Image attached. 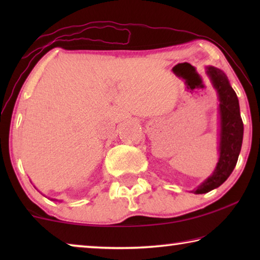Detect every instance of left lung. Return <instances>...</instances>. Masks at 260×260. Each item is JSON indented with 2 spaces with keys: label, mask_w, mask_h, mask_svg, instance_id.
I'll list each match as a JSON object with an SVG mask.
<instances>
[{
  "label": "left lung",
  "mask_w": 260,
  "mask_h": 260,
  "mask_svg": "<svg viewBox=\"0 0 260 260\" xmlns=\"http://www.w3.org/2000/svg\"><path fill=\"white\" fill-rule=\"evenodd\" d=\"M208 74L218 91L220 101V158L213 174L193 190L195 193L209 192L226 181L239 159L243 140V121L240 114L239 100L226 74L212 67L208 68Z\"/></svg>",
  "instance_id": "8db88e82"
}]
</instances>
